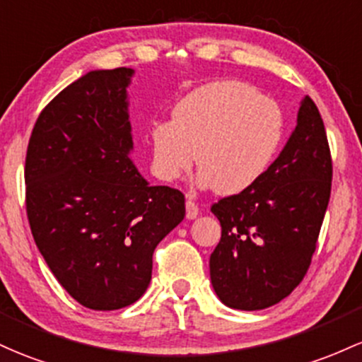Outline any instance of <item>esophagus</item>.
<instances>
[{"instance_id": "esophagus-1", "label": "esophagus", "mask_w": 362, "mask_h": 362, "mask_svg": "<svg viewBox=\"0 0 362 362\" xmlns=\"http://www.w3.org/2000/svg\"><path fill=\"white\" fill-rule=\"evenodd\" d=\"M185 209H187V213H185L187 220H194L199 214V208H197V204L192 199H187V202H185Z\"/></svg>"}]
</instances>
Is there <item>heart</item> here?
Instances as JSON below:
<instances>
[{
  "instance_id": "1",
  "label": "heart",
  "mask_w": 362,
  "mask_h": 362,
  "mask_svg": "<svg viewBox=\"0 0 362 362\" xmlns=\"http://www.w3.org/2000/svg\"><path fill=\"white\" fill-rule=\"evenodd\" d=\"M284 136V115L273 99L240 81H218L187 94L172 122L151 129L153 168L173 182L199 161L201 187L239 194L272 165Z\"/></svg>"
}]
</instances>
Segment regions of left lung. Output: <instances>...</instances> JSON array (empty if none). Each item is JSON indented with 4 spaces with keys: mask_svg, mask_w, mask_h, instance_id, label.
I'll list each match as a JSON object with an SVG mask.
<instances>
[{
    "mask_svg": "<svg viewBox=\"0 0 362 362\" xmlns=\"http://www.w3.org/2000/svg\"><path fill=\"white\" fill-rule=\"evenodd\" d=\"M332 190L323 120L309 96L297 125L263 177L211 206L221 239L209 257L218 299L240 311L278 304L311 264Z\"/></svg>",
    "mask_w": 362,
    "mask_h": 362,
    "instance_id": "obj_1",
    "label": "left lung"
}]
</instances>
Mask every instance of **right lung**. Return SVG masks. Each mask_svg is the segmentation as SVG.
<instances>
[{"instance_id": "obj_1", "label": "right lung", "mask_w": 362, "mask_h": 362, "mask_svg": "<svg viewBox=\"0 0 362 362\" xmlns=\"http://www.w3.org/2000/svg\"><path fill=\"white\" fill-rule=\"evenodd\" d=\"M132 69L93 70L35 122L25 158L30 230L78 304L113 311L149 287L156 245L184 220L180 190L139 173L129 120Z\"/></svg>"}]
</instances>
